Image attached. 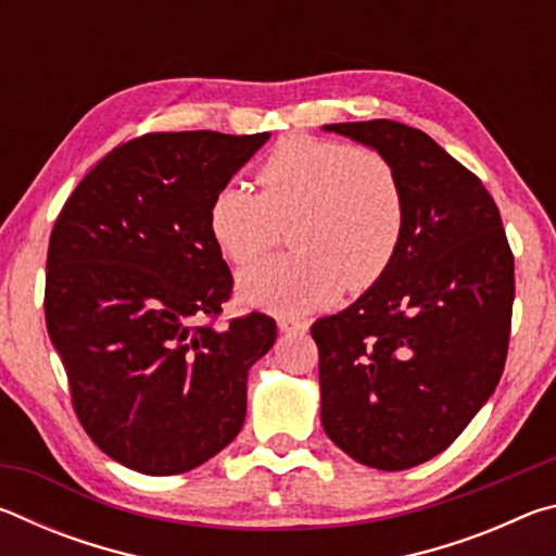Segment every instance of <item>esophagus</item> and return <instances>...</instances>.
<instances>
[{
  "label": "esophagus",
  "instance_id": "esophagus-1",
  "mask_svg": "<svg viewBox=\"0 0 556 556\" xmlns=\"http://www.w3.org/2000/svg\"><path fill=\"white\" fill-rule=\"evenodd\" d=\"M277 328L281 333H306L308 321H301V318H279Z\"/></svg>",
  "mask_w": 556,
  "mask_h": 556
}]
</instances>
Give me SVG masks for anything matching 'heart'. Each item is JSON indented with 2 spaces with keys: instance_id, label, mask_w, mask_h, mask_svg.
<instances>
[{
  "instance_id": "b5f03b06",
  "label": "heart",
  "mask_w": 556,
  "mask_h": 556,
  "mask_svg": "<svg viewBox=\"0 0 556 556\" xmlns=\"http://www.w3.org/2000/svg\"><path fill=\"white\" fill-rule=\"evenodd\" d=\"M260 193L225 184L208 208L223 257L250 265L265 255L277 220L294 218L296 255L260 262L238 279L242 304L277 316H306L384 277L407 225L400 178L380 154L314 137H287L257 172Z\"/></svg>"
}]
</instances>
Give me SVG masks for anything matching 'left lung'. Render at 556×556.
Instances as JSON below:
<instances>
[{"label":"left lung","mask_w":556,"mask_h":556,"mask_svg":"<svg viewBox=\"0 0 556 556\" xmlns=\"http://www.w3.org/2000/svg\"><path fill=\"white\" fill-rule=\"evenodd\" d=\"M324 131L394 168L407 225L378 285L312 326L321 425L357 464L404 470L441 454L501 382L513 252L481 178L421 129L370 119Z\"/></svg>","instance_id":"left-lung-1"}]
</instances>
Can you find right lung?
Wrapping results in <instances>:
<instances>
[{
	"instance_id": "add662e5",
	"label": "right lung",
	"mask_w": 556,
	"mask_h": 556,
	"mask_svg": "<svg viewBox=\"0 0 556 556\" xmlns=\"http://www.w3.org/2000/svg\"><path fill=\"white\" fill-rule=\"evenodd\" d=\"M269 139L159 131L102 159L65 201L46 260V328L83 429L117 464L176 476L240 434L265 314L215 328L232 275L208 208Z\"/></svg>"
}]
</instances>
